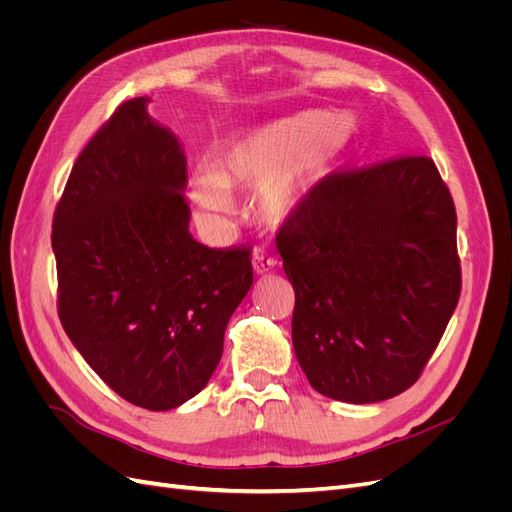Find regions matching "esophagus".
Listing matches in <instances>:
<instances>
[{
	"instance_id": "obj_1",
	"label": "esophagus",
	"mask_w": 512,
	"mask_h": 512,
	"mask_svg": "<svg viewBox=\"0 0 512 512\" xmlns=\"http://www.w3.org/2000/svg\"><path fill=\"white\" fill-rule=\"evenodd\" d=\"M277 265H280V262H277V258H273V256L265 254V252H256V254H254L252 267H254V273H256V275H267V273L275 271Z\"/></svg>"
}]
</instances>
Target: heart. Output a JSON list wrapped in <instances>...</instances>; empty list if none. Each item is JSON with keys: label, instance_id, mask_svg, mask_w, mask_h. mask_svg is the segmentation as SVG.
I'll return each mask as SVG.
<instances>
[{"label": "heart", "instance_id": "heart-1", "mask_svg": "<svg viewBox=\"0 0 512 512\" xmlns=\"http://www.w3.org/2000/svg\"><path fill=\"white\" fill-rule=\"evenodd\" d=\"M354 132L348 115L327 108H307L258 126L215 153L213 170H196L188 181L190 203L200 220L222 224L232 211L230 190H256L258 213L280 224L297 211Z\"/></svg>", "mask_w": 512, "mask_h": 512}]
</instances>
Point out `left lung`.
I'll use <instances>...</instances> for the list:
<instances>
[{
	"label": "left lung",
	"instance_id": "1",
	"mask_svg": "<svg viewBox=\"0 0 512 512\" xmlns=\"http://www.w3.org/2000/svg\"><path fill=\"white\" fill-rule=\"evenodd\" d=\"M277 252L309 384L346 404L410 389L461 292L457 213L433 160L324 177L280 230Z\"/></svg>",
	"mask_w": 512,
	"mask_h": 512
}]
</instances>
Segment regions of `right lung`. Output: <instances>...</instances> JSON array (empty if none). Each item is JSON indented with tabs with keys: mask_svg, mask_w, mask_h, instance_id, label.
Wrapping results in <instances>:
<instances>
[{
	"mask_svg": "<svg viewBox=\"0 0 512 512\" xmlns=\"http://www.w3.org/2000/svg\"><path fill=\"white\" fill-rule=\"evenodd\" d=\"M147 104L123 102L76 158L51 241L70 342L117 395L162 412L205 389L254 275L250 247L190 235L185 153Z\"/></svg>",
	"mask_w": 512,
	"mask_h": 512,
	"instance_id": "right-lung-1",
	"label": "right lung"
}]
</instances>
